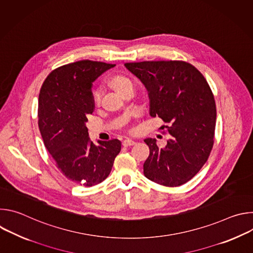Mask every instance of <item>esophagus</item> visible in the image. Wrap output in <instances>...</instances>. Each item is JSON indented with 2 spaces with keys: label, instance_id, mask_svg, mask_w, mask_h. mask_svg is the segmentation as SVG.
I'll return each mask as SVG.
<instances>
[{
  "label": "esophagus",
  "instance_id": "1",
  "mask_svg": "<svg viewBox=\"0 0 253 253\" xmlns=\"http://www.w3.org/2000/svg\"><path fill=\"white\" fill-rule=\"evenodd\" d=\"M135 144H136V142L133 141V140H130V139H126V140H124V141L122 142V145H123L124 147L132 146V145H135Z\"/></svg>",
  "mask_w": 253,
  "mask_h": 253
}]
</instances>
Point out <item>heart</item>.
Masks as SVG:
<instances>
[{
	"label": "heart",
	"mask_w": 253,
	"mask_h": 253,
	"mask_svg": "<svg viewBox=\"0 0 253 253\" xmlns=\"http://www.w3.org/2000/svg\"><path fill=\"white\" fill-rule=\"evenodd\" d=\"M109 84L115 91H117L122 96L129 91H134V82L129 77L124 75H114L110 79ZM101 96V89H97L93 94V101L95 106H98L100 104Z\"/></svg>",
	"instance_id": "1"
}]
</instances>
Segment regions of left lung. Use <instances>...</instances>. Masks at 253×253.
I'll list each match as a JSON object with an SVG mask.
<instances>
[{
  "mask_svg": "<svg viewBox=\"0 0 253 253\" xmlns=\"http://www.w3.org/2000/svg\"><path fill=\"white\" fill-rule=\"evenodd\" d=\"M125 67L146 87L150 115L167 123L171 135L164 148L155 139L144 140L150 149L144 175L168 187L186 183L205 164L214 143L216 105L206 79L183 61H144Z\"/></svg>",
  "mask_w": 253,
  "mask_h": 253,
  "instance_id": "8db88e82",
  "label": "left lung"
}]
</instances>
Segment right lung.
I'll return each mask as SVG.
<instances>
[{
    "instance_id": "1",
    "label": "right lung",
    "mask_w": 253,
    "mask_h": 253,
    "mask_svg": "<svg viewBox=\"0 0 253 253\" xmlns=\"http://www.w3.org/2000/svg\"><path fill=\"white\" fill-rule=\"evenodd\" d=\"M114 64L82 60L53 70L39 94V129L58 169L71 181L87 187L110 174L121 150L117 139L90 141L86 122L95 104L92 83Z\"/></svg>"
}]
</instances>
